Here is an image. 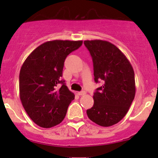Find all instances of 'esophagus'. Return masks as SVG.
<instances>
[{"mask_svg": "<svg viewBox=\"0 0 158 158\" xmlns=\"http://www.w3.org/2000/svg\"><path fill=\"white\" fill-rule=\"evenodd\" d=\"M85 93H86V92H85V91H82V92H78V95H85Z\"/></svg>", "mask_w": 158, "mask_h": 158, "instance_id": "34e87169", "label": "esophagus"}]
</instances>
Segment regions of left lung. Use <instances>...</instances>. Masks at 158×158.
Wrapping results in <instances>:
<instances>
[{
  "instance_id": "obj_1",
  "label": "left lung",
  "mask_w": 158,
  "mask_h": 158,
  "mask_svg": "<svg viewBox=\"0 0 158 158\" xmlns=\"http://www.w3.org/2000/svg\"><path fill=\"white\" fill-rule=\"evenodd\" d=\"M84 44L92 56L95 82H102L87 115L100 126H111L125 117L135 98L134 69L125 54L110 42L94 40Z\"/></svg>"
}]
</instances>
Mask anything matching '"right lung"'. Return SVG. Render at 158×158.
<instances>
[{
    "label": "right lung",
    "mask_w": 158,
    "mask_h": 158,
    "mask_svg": "<svg viewBox=\"0 0 158 158\" xmlns=\"http://www.w3.org/2000/svg\"><path fill=\"white\" fill-rule=\"evenodd\" d=\"M82 44V40L47 41L36 47L22 65L19 76L20 101L40 127L51 128L64 119L75 98L61 79L64 62ZM60 84L62 85L59 89Z\"/></svg>",
    "instance_id": "1"
}]
</instances>
